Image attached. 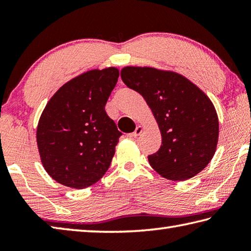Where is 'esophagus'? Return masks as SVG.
<instances>
[{
	"mask_svg": "<svg viewBox=\"0 0 251 251\" xmlns=\"http://www.w3.org/2000/svg\"><path fill=\"white\" fill-rule=\"evenodd\" d=\"M143 130H144L143 127L138 125L137 127H136V129L133 131V133H130L128 136H129V137H133V138H135V137H137V136L141 135V134L143 133Z\"/></svg>",
	"mask_w": 251,
	"mask_h": 251,
	"instance_id": "1",
	"label": "esophagus"
}]
</instances>
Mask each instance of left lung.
Masks as SVG:
<instances>
[{
    "mask_svg": "<svg viewBox=\"0 0 251 251\" xmlns=\"http://www.w3.org/2000/svg\"><path fill=\"white\" fill-rule=\"evenodd\" d=\"M121 77L144 97L160 130V148L148 156L151 166L175 181L201 173L219 137L217 112L206 93L184 75L150 66H125Z\"/></svg>",
    "mask_w": 251,
    "mask_h": 251,
    "instance_id": "obj_1",
    "label": "left lung"
}]
</instances>
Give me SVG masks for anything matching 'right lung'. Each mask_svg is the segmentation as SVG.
I'll list each match as a JSON object with an SVG mask.
<instances>
[{
  "instance_id": "obj_1",
  "label": "right lung",
  "mask_w": 251,
  "mask_h": 251,
  "mask_svg": "<svg viewBox=\"0 0 251 251\" xmlns=\"http://www.w3.org/2000/svg\"><path fill=\"white\" fill-rule=\"evenodd\" d=\"M120 76L117 67L75 76L50 97L41 114L36 143L46 173L75 189L105 175L122 133L105 112Z\"/></svg>"
}]
</instances>
